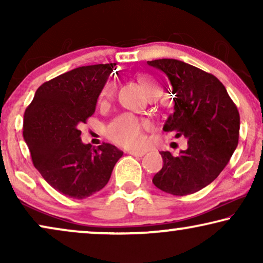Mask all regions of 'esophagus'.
<instances>
[{
    "label": "esophagus",
    "mask_w": 263,
    "mask_h": 263,
    "mask_svg": "<svg viewBox=\"0 0 263 263\" xmlns=\"http://www.w3.org/2000/svg\"><path fill=\"white\" fill-rule=\"evenodd\" d=\"M130 156H134V157H142L145 156V152H142V151H129L128 152Z\"/></svg>",
    "instance_id": "34e87169"
}]
</instances>
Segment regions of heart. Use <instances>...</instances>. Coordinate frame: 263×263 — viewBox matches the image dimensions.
Returning <instances> with one entry per match:
<instances>
[{
  "instance_id": "b5f03b06",
  "label": "heart",
  "mask_w": 263,
  "mask_h": 263,
  "mask_svg": "<svg viewBox=\"0 0 263 263\" xmlns=\"http://www.w3.org/2000/svg\"><path fill=\"white\" fill-rule=\"evenodd\" d=\"M140 84L145 88L147 93L153 89L160 88L156 79L151 75H142L139 79ZM115 84L112 81H106L103 85L99 93V102L106 103L114 97ZM107 136L117 145L123 146L125 148L140 149L145 146L146 136L143 134V124L134 115L125 114L117 117L112 123L107 127Z\"/></svg>"
}]
</instances>
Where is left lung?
Segmentation results:
<instances>
[{
    "mask_svg": "<svg viewBox=\"0 0 263 263\" xmlns=\"http://www.w3.org/2000/svg\"><path fill=\"white\" fill-rule=\"evenodd\" d=\"M147 64L170 80L174 112L164 130L184 136L186 149L160 152L163 167L153 184L172 195L199 192L218 177L238 145L239 112L225 86L214 75L182 61L161 59Z\"/></svg>",
    "mask_w": 263,
    "mask_h": 263,
    "instance_id": "left-lung-1",
    "label": "left lung"
}]
</instances>
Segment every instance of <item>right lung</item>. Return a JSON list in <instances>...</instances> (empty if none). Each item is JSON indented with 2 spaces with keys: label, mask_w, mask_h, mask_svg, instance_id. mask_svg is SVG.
<instances>
[{
  "label": "right lung",
  "mask_w": 263,
  "mask_h": 263,
  "mask_svg": "<svg viewBox=\"0 0 263 263\" xmlns=\"http://www.w3.org/2000/svg\"><path fill=\"white\" fill-rule=\"evenodd\" d=\"M115 64L79 67L46 81L24 115L23 134L34 167L63 195L86 199L109 182L123 152L104 142L81 141L79 125L96 111L100 89Z\"/></svg>",
  "instance_id": "right-lung-1"
}]
</instances>
